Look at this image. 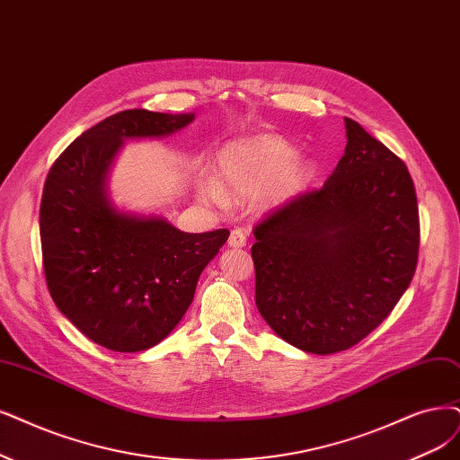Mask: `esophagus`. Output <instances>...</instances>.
Returning a JSON list of instances; mask_svg holds the SVG:
<instances>
[{"instance_id": "1", "label": "esophagus", "mask_w": 460, "mask_h": 460, "mask_svg": "<svg viewBox=\"0 0 460 460\" xmlns=\"http://www.w3.org/2000/svg\"><path fill=\"white\" fill-rule=\"evenodd\" d=\"M229 246L231 248H243L246 246V233L241 229H233L229 234Z\"/></svg>"}]
</instances>
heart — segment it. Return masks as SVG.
<instances>
[{"label":"heart","instance_id":"heart-1","mask_svg":"<svg viewBox=\"0 0 460 460\" xmlns=\"http://www.w3.org/2000/svg\"><path fill=\"white\" fill-rule=\"evenodd\" d=\"M297 151L280 136L261 134L227 144L217 153V172L226 190L233 195H256L269 187L275 200H288L303 191L314 168L307 161H296ZM202 191L212 200L224 202L219 183L200 178Z\"/></svg>","mask_w":460,"mask_h":460}]
</instances>
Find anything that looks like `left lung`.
I'll use <instances>...</instances> for the list:
<instances>
[{"label": "left lung", "mask_w": 460, "mask_h": 460, "mask_svg": "<svg viewBox=\"0 0 460 460\" xmlns=\"http://www.w3.org/2000/svg\"><path fill=\"white\" fill-rule=\"evenodd\" d=\"M347 147L320 190L253 227L256 305L290 345L341 352L376 330L410 286L419 208L407 166L345 117Z\"/></svg>", "instance_id": "8db88e82"}]
</instances>
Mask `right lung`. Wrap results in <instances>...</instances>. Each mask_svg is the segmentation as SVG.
<instances>
[{"label": "right lung", "instance_id": "obj_1", "mask_svg": "<svg viewBox=\"0 0 460 460\" xmlns=\"http://www.w3.org/2000/svg\"><path fill=\"white\" fill-rule=\"evenodd\" d=\"M193 113L119 111L84 130L50 166L40 208L47 288L60 313L115 352L155 347L195 296L229 231L183 233L164 217L113 208L106 178L128 138H161Z\"/></svg>", "mask_w": 460, "mask_h": 460}]
</instances>
